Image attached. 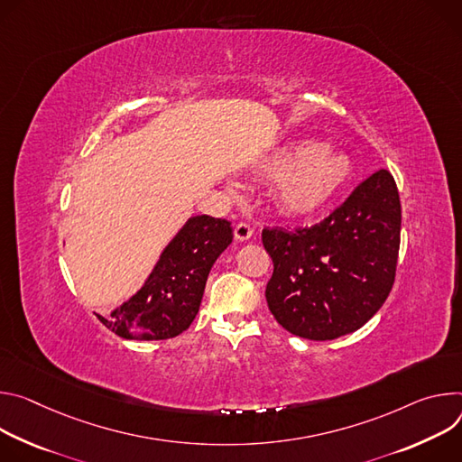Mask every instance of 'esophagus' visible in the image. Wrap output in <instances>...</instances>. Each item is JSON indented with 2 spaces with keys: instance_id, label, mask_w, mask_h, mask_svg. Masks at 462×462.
<instances>
[{
  "instance_id": "34e87169",
  "label": "esophagus",
  "mask_w": 462,
  "mask_h": 462,
  "mask_svg": "<svg viewBox=\"0 0 462 462\" xmlns=\"http://www.w3.org/2000/svg\"><path fill=\"white\" fill-rule=\"evenodd\" d=\"M251 236H253V227H251L249 224L240 222V224L235 226V238H236L238 242H245V240H249Z\"/></svg>"
}]
</instances>
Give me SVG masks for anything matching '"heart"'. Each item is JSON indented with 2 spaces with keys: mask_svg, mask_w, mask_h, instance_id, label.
Listing matches in <instances>:
<instances>
[{
  "mask_svg": "<svg viewBox=\"0 0 462 462\" xmlns=\"http://www.w3.org/2000/svg\"><path fill=\"white\" fill-rule=\"evenodd\" d=\"M257 174L275 181V203L288 218H310L339 194L352 174L346 153L316 139L281 144L257 163Z\"/></svg>",
  "mask_w": 462,
  "mask_h": 462,
  "instance_id": "1",
  "label": "heart"
}]
</instances>
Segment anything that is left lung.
<instances>
[{"label": "left lung", "instance_id": "left-lung-1", "mask_svg": "<svg viewBox=\"0 0 462 462\" xmlns=\"http://www.w3.org/2000/svg\"><path fill=\"white\" fill-rule=\"evenodd\" d=\"M400 226L398 189L382 169L323 222L297 231L264 229L273 261L266 300L277 323L314 341L362 328L393 288Z\"/></svg>", "mask_w": 462, "mask_h": 462}]
</instances>
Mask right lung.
<instances>
[{
    "instance_id": "1",
    "label": "right lung",
    "mask_w": 462,
    "mask_h": 462,
    "mask_svg": "<svg viewBox=\"0 0 462 462\" xmlns=\"http://www.w3.org/2000/svg\"><path fill=\"white\" fill-rule=\"evenodd\" d=\"M231 242L233 227L227 220L190 217L165 245L144 284L100 321L125 339L180 336L194 321L209 272Z\"/></svg>"
}]
</instances>
